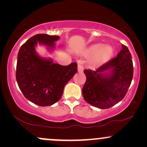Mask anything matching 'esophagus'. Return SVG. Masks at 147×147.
<instances>
[{
    "mask_svg": "<svg viewBox=\"0 0 147 147\" xmlns=\"http://www.w3.org/2000/svg\"><path fill=\"white\" fill-rule=\"evenodd\" d=\"M77 70H78V72H83V70H84V67L83 65H82V64H78V66H77Z\"/></svg>",
    "mask_w": 147,
    "mask_h": 147,
    "instance_id": "1",
    "label": "esophagus"
}]
</instances>
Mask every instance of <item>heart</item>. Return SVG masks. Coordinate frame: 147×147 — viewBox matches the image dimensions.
I'll list each match as a JSON object with an SVG mask.
<instances>
[{
  "label": "heart",
  "mask_w": 147,
  "mask_h": 147,
  "mask_svg": "<svg viewBox=\"0 0 147 147\" xmlns=\"http://www.w3.org/2000/svg\"><path fill=\"white\" fill-rule=\"evenodd\" d=\"M113 53V49L111 45H103L101 43L90 45L86 51L88 56H93L90 60V65L92 66H97L105 63L111 58Z\"/></svg>",
  "instance_id": "obj_1"
}]
</instances>
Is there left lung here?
Listing matches in <instances>:
<instances>
[{"label": "left lung", "mask_w": 147, "mask_h": 147, "mask_svg": "<svg viewBox=\"0 0 147 147\" xmlns=\"http://www.w3.org/2000/svg\"><path fill=\"white\" fill-rule=\"evenodd\" d=\"M122 47L117 57L96 70H84L86 81L82 94L90 105L109 109L125 97L133 79V65L129 49Z\"/></svg>", "instance_id": "8db88e82"}]
</instances>
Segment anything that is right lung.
<instances>
[{
	"instance_id": "1",
	"label": "right lung",
	"mask_w": 147,
	"mask_h": 147,
	"mask_svg": "<svg viewBox=\"0 0 147 147\" xmlns=\"http://www.w3.org/2000/svg\"><path fill=\"white\" fill-rule=\"evenodd\" d=\"M59 36L38 34L21 45L18 54L16 78L26 99L40 106L52 105L59 100L63 88L77 73V64L68 65L54 63L52 59L40 57L35 50L37 44L55 48Z\"/></svg>"
}]
</instances>
